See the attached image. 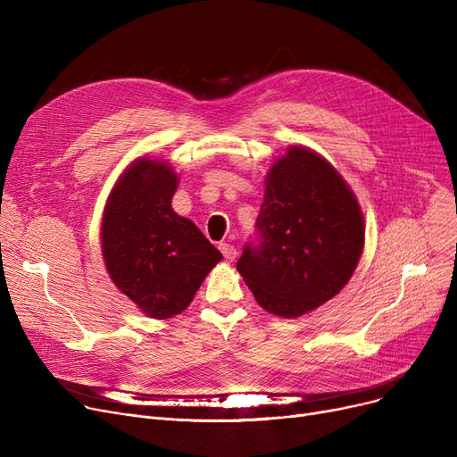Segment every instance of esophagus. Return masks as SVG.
I'll list each match as a JSON object with an SVG mask.
<instances>
[{
	"label": "esophagus",
	"instance_id": "1",
	"mask_svg": "<svg viewBox=\"0 0 457 457\" xmlns=\"http://www.w3.org/2000/svg\"><path fill=\"white\" fill-rule=\"evenodd\" d=\"M220 252H222V255L228 259V261H233L235 257H237V250H235V246H231V245H220Z\"/></svg>",
	"mask_w": 457,
	"mask_h": 457
}]
</instances>
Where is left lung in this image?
Instances as JSON below:
<instances>
[{"instance_id":"obj_1","label":"left lung","mask_w":457,"mask_h":457,"mask_svg":"<svg viewBox=\"0 0 457 457\" xmlns=\"http://www.w3.org/2000/svg\"><path fill=\"white\" fill-rule=\"evenodd\" d=\"M261 245L237 270L257 303L296 319L337 296L365 246V219L335 166L307 146L287 148L267 174L257 216Z\"/></svg>"}]
</instances>
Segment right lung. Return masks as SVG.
Here are the masks:
<instances>
[{
	"instance_id": "1",
	"label": "right lung",
	"mask_w": 457,
	"mask_h": 457,
	"mask_svg": "<svg viewBox=\"0 0 457 457\" xmlns=\"http://www.w3.org/2000/svg\"><path fill=\"white\" fill-rule=\"evenodd\" d=\"M178 183L166 161L138 157L114 183L100 228L111 281L157 320L185 311L222 259L196 224L172 209Z\"/></svg>"
}]
</instances>
